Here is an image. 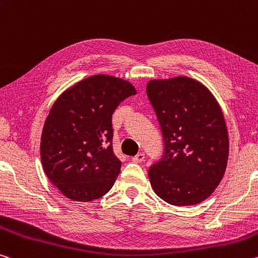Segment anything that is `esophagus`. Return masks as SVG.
Listing matches in <instances>:
<instances>
[{"mask_svg": "<svg viewBox=\"0 0 258 258\" xmlns=\"http://www.w3.org/2000/svg\"><path fill=\"white\" fill-rule=\"evenodd\" d=\"M132 161H133L134 163H141V162H144V161H145V154L140 153V154L136 155V156H134V157L132 158Z\"/></svg>", "mask_w": 258, "mask_h": 258, "instance_id": "1", "label": "esophagus"}]
</instances>
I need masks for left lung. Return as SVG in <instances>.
Returning <instances> with one entry per match:
<instances>
[{"mask_svg": "<svg viewBox=\"0 0 258 258\" xmlns=\"http://www.w3.org/2000/svg\"><path fill=\"white\" fill-rule=\"evenodd\" d=\"M147 95L164 138V155L148 171L157 196L172 206H195L214 193L227 166L230 142L222 108L199 80L153 79Z\"/></svg>", "mask_w": 258, "mask_h": 258, "instance_id": "obj_1", "label": "left lung"}]
</instances>
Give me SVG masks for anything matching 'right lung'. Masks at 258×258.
I'll return each mask as SVG.
<instances>
[{"label": "right lung", "instance_id": "right-lung-1", "mask_svg": "<svg viewBox=\"0 0 258 258\" xmlns=\"http://www.w3.org/2000/svg\"><path fill=\"white\" fill-rule=\"evenodd\" d=\"M136 94L127 80L95 75L57 97L44 121L40 155L49 181L68 199L89 202L111 189L121 166L112 150V113Z\"/></svg>", "mask_w": 258, "mask_h": 258}]
</instances>
